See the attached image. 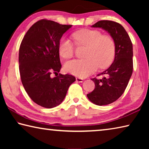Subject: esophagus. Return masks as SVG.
<instances>
[{
  "instance_id": "esophagus-1",
  "label": "esophagus",
  "mask_w": 149,
  "mask_h": 149,
  "mask_svg": "<svg viewBox=\"0 0 149 149\" xmlns=\"http://www.w3.org/2000/svg\"><path fill=\"white\" fill-rule=\"evenodd\" d=\"M75 79H76V81L79 82V83H81V82H83V81H84V79H83V78L79 77H77L76 78H75Z\"/></svg>"
}]
</instances>
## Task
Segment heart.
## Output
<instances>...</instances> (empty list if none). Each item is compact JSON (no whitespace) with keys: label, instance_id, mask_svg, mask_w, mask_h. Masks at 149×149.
I'll list each match as a JSON object with an SVG mask.
<instances>
[{"label":"heart","instance_id":"b5f03b06","mask_svg":"<svg viewBox=\"0 0 149 149\" xmlns=\"http://www.w3.org/2000/svg\"><path fill=\"white\" fill-rule=\"evenodd\" d=\"M77 47H85L82 60H72L65 63V71L78 77H86L96 71L97 68H104L112 61L115 55L116 46L114 40L108 35L94 29H84L72 35ZM59 54L63 58L69 59L74 56V47L72 42L62 39L58 47Z\"/></svg>","mask_w":149,"mask_h":149}]
</instances>
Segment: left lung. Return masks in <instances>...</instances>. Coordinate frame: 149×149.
I'll return each mask as SVG.
<instances>
[{"mask_svg": "<svg viewBox=\"0 0 149 149\" xmlns=\"http://www.w3.org/2000/svg\"><path fill=\"white\" fill-rule=\"evenodd\" d=\"M92 27H100L109 33L115 42V58L108 69L100 73L102 79L93 78L95 89L87 96L94 104L103 106L114 102L122 96L133 72V45L122 25L110 20H100Z\"/></svg>", "mask_w": 149, "mask_h": 149, "instance_id": "left-lung-1", "label": "left lung"}]
</instances>
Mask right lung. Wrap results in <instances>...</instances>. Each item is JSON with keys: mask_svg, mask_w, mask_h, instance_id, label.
Segmentation results:
<instances>
[{"mask_svg": "<svg viewBox=\"0 0 149 149\" xmlns=\"http://www.w3.org/2000/svg\"><path fill=\"white\" fill-rule=\"evenodd\" d=\"M72 25L41 19L30 27L19 50V70L27 95L34 102L47 108L57 107L66 95L75 77L56 74L62 68L58 47L63 34Z\"/></svg>", "mask_w": 149, "mask_h": 149, "instance_id": "1", "label": "right lung"}]
</instances>
